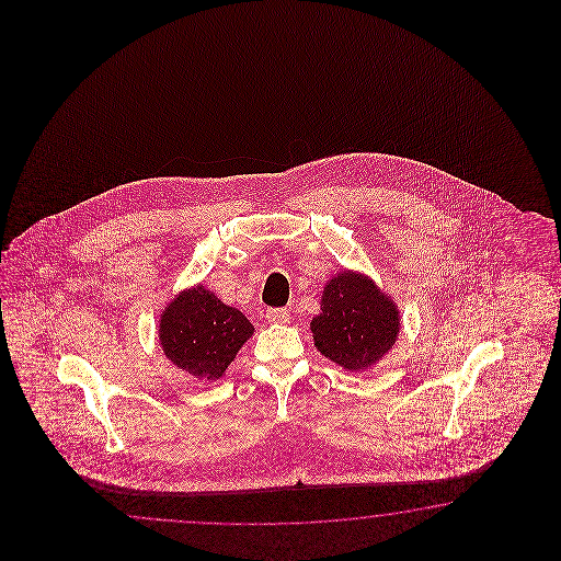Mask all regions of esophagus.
Masks as SVG:
<instances>
[{"label": "esophagus", "mask_w": 561, "mask_h": 561, "mask_svg": "<svg viewBox=\"0 0 561 561\" xmlns=\"http://www.w3.org/2000/svg\"><path fill=\"white\" fill-rule=\"evenodd\" d=\"M266 321L273 324H286L290 321V312L286 309H268L266 310Z\"/></svg>", "instance_id": "34e87169"}]
</instances>
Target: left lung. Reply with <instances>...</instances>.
Masks as SVG:
<instances>
[{"label": "left lung", "instance_id": "8db88e82", "mask_svg": "<svg viewBox=\"0 0 561 561\" xmlns=\"http://www.w3.org/2000/svg\"><path fill=\"white\" fill-rule=\"evenodd\" d=\"M399 309L369 276L343 271L322 290L321 312L310 321L314 346L346 370L381 360L399 336Z\"/></svg>", "mask_w": 561, "mask_h": 561}]
</instances>
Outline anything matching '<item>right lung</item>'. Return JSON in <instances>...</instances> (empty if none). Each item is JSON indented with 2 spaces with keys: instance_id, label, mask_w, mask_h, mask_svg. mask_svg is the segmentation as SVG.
<instances>
[{
  "instance_id": "obj_1",
  "label": "right lung",
  "mask_w": 561,
  "mask_h": 561,
  "mask_svg": "<svg viewBox=\"0 0 561 561\" xmlns=\"http://www.w3.org/2000/svg\"><path fill=\"white\" fill-rule=\"evenodd\" d=\"M254 333L251 321L203 285L172 298L158 327L162 351L172 365L201 381H216Z\"/></svg>"
}]
</instances>
